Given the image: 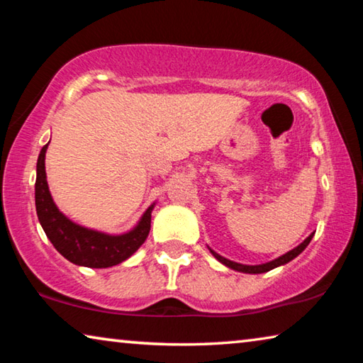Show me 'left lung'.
<instances>
[{
  "mask_svg": "<svg viewBox=\"0 0 363 363\" xmlns=\"http://www.w3.org/2000/svg\"><path fill=\"white\" fill-rule=\"evenodd\" d=\"M312 237H314V233H311V235L307 237L303 243L298 245V247L293 248L291 251H288L286 255L280 256V257H277V259H274V261H270V262L259 264V266H245V264H238V262H233V261L225 259V257L219 256L218 253H214L213 250H210V251H211L213 256L216 257V259H218L219 262H223L224 266L230 267V269H233V270H238V272H245V274H262V272H269V270H272V269H275V267L281 266V264H286V262H290L291 259H294V257H296L299 253H303L304 248L307 247V245L311 243Z\"/></svg>",
  "mask_w": 363,
  "mask_h": 363,
  "instance_id": "8db88e82",
  "label": "left lung"
}]
</instances>
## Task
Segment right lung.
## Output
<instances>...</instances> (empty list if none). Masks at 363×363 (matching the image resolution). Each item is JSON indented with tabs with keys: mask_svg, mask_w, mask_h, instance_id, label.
<instances>
[{
	"mask_svg": "<svg viewBox=\"0 0 363 363\" xmlns=\"http://www.w3.org/2000/svg\"><path fill=\"white\" fill-rule=\"evenodd\" d=\"M46 149L48 144L41 149L36 163L35 205L40 224L54 248L65 259L84 267H112L128 259L149 235L153 205L144 213L139 224L123 235H107L72 223L57 210L49 194L45 171Z\"/></svg>",
	"mask_w": 363,
	"mask_h": 363,
	"instance_id": "obj_1",
	"label": "right lung"
}]
</instances>
